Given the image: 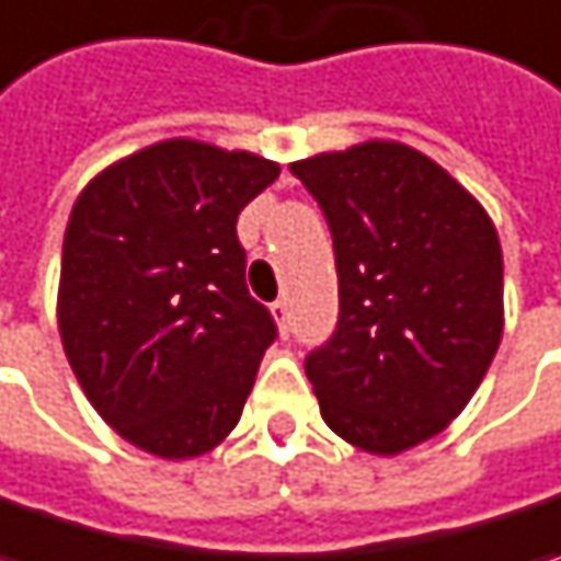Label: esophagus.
<instances>
[{
  "label": "esophagus",
  "mask_w": 561,
  "mask_h": 561,
  "mask_svg": "<svg viewBox=\"0 0 561 561\" xmlns=\"http://www.w3.org/2000/svg\"><path fill=\"white\" fill-rule=\"evenodd\" d=\"M271 316L277 319V324H280V331H284V334L290 331V306H287V299L271 302Z\"/></svg>",
  "instance_id": "obj_1"
}]
</instances>
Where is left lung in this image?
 Masks as SVG:
<instances>
[{
    "mask_svg": "<svg viewBox=\"0 0 561 561\" xmlns=\"http://www.w3.org/2000/svg\"><path fill=\"white\" fill-rule=\"evenodd\" d=\"M319 202L337 324L306 356L324 423L373 455L442 433L502 341V249L490 214L438 163L394 141L290 163Z\"/></svg>",
    "mask_w": 561,
    "mask_h": 561,
    "instance_id": "obj_1",
    "label": "left lung"
}]
</instances>
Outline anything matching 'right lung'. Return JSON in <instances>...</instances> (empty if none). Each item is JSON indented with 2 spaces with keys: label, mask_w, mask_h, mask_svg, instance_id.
Returning <instances> with one entry per match:
<instances>
[{
  "label": "right lung",
  "mask_w": 561,
  "mask_h": 561,
  "mask_svg": "<svg viewBox=\"0 0 561 561\" xmlns=\"http://www.w3.org/2000/svg\"><path fill=\"white\" fill-rule=\"evenodd\" d=\"M280 167L173 138L106 167L62 242L59 334L88 401L157 458L239 423L277 324L245 287L237 217Z\"/></svg>",
  "instance_id": "add662e5"
}]
</instances>
